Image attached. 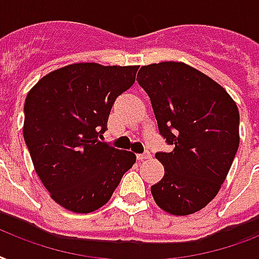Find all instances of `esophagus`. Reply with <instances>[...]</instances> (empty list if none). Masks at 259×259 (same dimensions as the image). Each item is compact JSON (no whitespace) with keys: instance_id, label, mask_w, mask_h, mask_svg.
I'll return each mask as SVG.
<instances>
[{"instance_id":"esophagus-1","label":"esophagus","mask_w":259,"mask_h":259,"mask_svg":"<svg viewBox=\"0 0 259 259\" xmlns=\"http://www.w3.org/2000/svg\"><path fill=\"white\" fill-rule=\"evenodd\" d=\"M136 158H138V161H146V159H150V158H151V154L148 151H146L144 154H138Z\"/></svg>"}]
</instances>
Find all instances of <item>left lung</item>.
<instances>
[{"instance_id": "left-lung-1", "label": "left lung", "mask_w": 259, "mask_h": 259, "mask_svg": "<svg viewBox=\"0 0 259 259\" xmlns=\"http://www.w3.org/2000/svg\"><path fill=\"white\" fill-rule=\"evenodd\" d=\"M136 81L151 100L158 130L170 152H157L165 167L151 186L157 205L185 216L213 200L239 147V111L212 78L182 62L142 66Z\"/></svg>"}]
</instances>
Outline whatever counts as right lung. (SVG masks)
<instances>
[{
    "instance_id": "add662e5",
    "label": "right lung",
    "mask_w": 259,
    "mask_h": 259,
    "mask_svg": "<svg viewBox=\"0 0 259 259\" xmlns=\"http://www.w3.org/2000/svg\"><path fill=\"white\" fill-rule=\"evenodd\" d=\"M139 66L74 63L44 75L24 105V140L50 196L75 213L105 205L135 163L98 135L107 131L112 105L134 85Z\"/></svg>"
}]
</instances>
